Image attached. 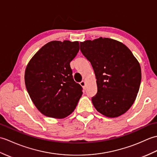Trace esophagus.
Segmentation results:
<instances>
[{
  "mask_svg": "<svg viewBox=\"0 0 157 157\" xmlns=\"http://www.w3.org/2000/svg\"><path fill=\"white\" fill-rule=\"evenodd\" d=\"M79 84H80V85H81V86H82L83 88H85V86H86V82L85 81H82L80 83H79Z\"/></svg>",
  "mask_w": 157,
  "mask_h": 157,
  "instance_id": "1",
  "label": "esophagus"
}]
</instances>
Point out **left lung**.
Returning <instances> with one entry per match:
<instances>
[{"label": "left lung", "instance_id": "obj_1", "mask_svg": "<svg viewBox=\"0 0 157 157\" xmlns=\"http://www.w3.org/2000/svg\"><path fill=\"white\" fill-rule=\"evenodd\" d=\"M80 50L95 73L98 92L92 98L95 109L109 118L124 114L134 104L140 86L137 59L124 44L108 38L80 42Z\"/></svg>", "mask_w": 157, "mask_h": 157}]
</instances>
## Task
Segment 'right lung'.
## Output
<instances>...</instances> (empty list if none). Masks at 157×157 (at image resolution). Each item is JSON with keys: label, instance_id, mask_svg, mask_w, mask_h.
Masks as SVG:
<instances>
[{"label": "right lung", "instance_id": "obj_1", "mask_svg": "<svg viewBox=\"0 0 157 157\" xmlns=\"http://www.w3.org/2000/svg\"><path fill=\"white\" fill-rule=\"evenodd\" d=\"M79 50L78 41H51L28 63L25 87L36 107L44 115L63 119L78 105L82 88L73 80L70 62Z\"/></svg>", "mask_w": 157, "mask_h": 157}]
</instances>
